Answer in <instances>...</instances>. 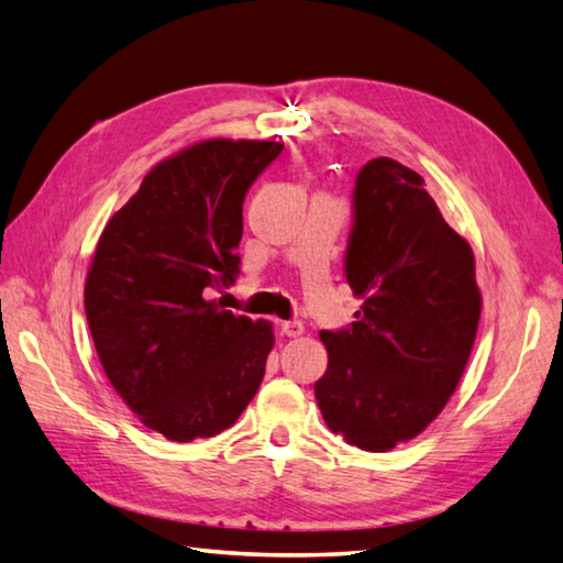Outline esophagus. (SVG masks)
Instances as JSON below:
<instances>
[{
    "label": "esophagus",
    "instance_id": "esophagus-1",
    "mask_svg": "<svg viewBox=\"0 0 563 563\" xmlns=\"http://www.w3.org/2000/svg\"><path fill=\"white\" fill-rule=\"evenodd\" d=\"M280 332L285 334V336H300L302 332H305V327H302V322H297V319H290V322H280Z\"/></svg>",
    "mask_w": 563,
    "mask_h": 563
}]
</instances>
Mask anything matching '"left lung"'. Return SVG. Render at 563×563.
<instances>
[{
  "label": "left lung",
  "mask_w": 563,
  "mask_h": 563,
  "mask_svg": "<svg viewBox=\"0 0 563 563\" xmlns=\"http://www.w3.org/2000/svg\"><path fill=\"white\" fill-rule=\"evenodd\" d=\"M346 283L358 322L322 332L329 366L314 383L327 427L363 451L410 442L464 376L481 319L476 258L393 158L363 165L354 190Z\"/></svg>",
  "instance_id": "8db88e82"
}]
</instances>
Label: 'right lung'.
<instances>
[{"mask_svg": "<svg viewBox=\"0 0 563 563\" xmlns=\"http://www.w3.org/2000/svg\"><path fill=\"white\" fill-rule=\"evenodd\" d=\"M280 151L192 143L153 165L97 241L85 312L99 363L141 424L170 442L224 432L266 373L273 324L209 295L234 283L244 197Z\"/></svg>", "mask_w": 563, "mask_h": 563, "instance_id": "right-lung-1", "label": "right lung"}]
</instances>
